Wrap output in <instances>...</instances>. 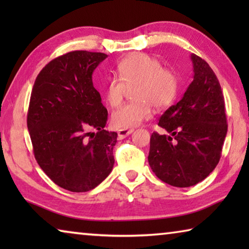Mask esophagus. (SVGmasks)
I'll use <instances>...</instances> for the list:
<instances>
[{"instance_id": "34e87169", "label": "esophagus", "mask_w": 249, "mask_h": 249, "mask_svg": "<svg viewBox=\"0 0 249 249\" xmlns=\"http://www.w3.org/2000/svg\"><path fill=\"white\" fill-rule=\"evenodd\" d=\"M132 133H133V129H120L119 132H117V135H119L120 140H123V138L127 137L128 135Z\"/></svg>"}]
</instances>
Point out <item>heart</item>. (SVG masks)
<instances>
[{
	"instance_id": "1",
	"label": "heart",
	"mask_w": 249,
	"mask_h": 249,
	"mask_svg": "<svg viewBox=\"0 0 249 249\" xmlns=\"http://www.w3.org/2000/svg\"><path fill=\"white\" fill-rule=\"evenodd\" d=\"M119 78L113 75L105 83L103 94L109 107L123 101L127 88L136 86L135 102L117 107L111 115V124L117 129L134 128L151 116L153 105L163 108L178 93L179 79L174 70L163 68L157 58L147 53H134L124 58L117 67Z\"/></svg>"
}]
</instances>
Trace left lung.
I'll use <instances>...</instances> for the list:
<instances>
[{"instance_id": "left-lung-1", "label": "left lung", "mask_w": 249, "mask_h": 249, "mask_svg": "<svg viewBox=\"0 0 249 249\" xmlns=\"http://www.w3.org/2000/svg\"><path fill=\"white\" fill-rule=\"evenodd\" d=\"M191 60L193 81L159 119L168 135L151 134L148 155L155 175L178 188L199 183L214 170L227 133L220 82L203 59L192 53Z\"/></svg>"}]
</instances>
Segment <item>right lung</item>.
I'll return each instance as SVG.
<instances>
[{
    "label": "right lung",
    "mask_w": 249,
    "mask_h": 249,
    "mask_svg": "<svg viewBox=\"0 0 249 249\" xmlns=\"http://www.w3.org/2000/svg\"><path fill=\"white\" fill-rule=\"evenodd\" d=\"M107 57L75 50L54 58L32 90L27 127L34 155L45 174L71 192L98 187L114 166L117 133L104 129L107 109L92 82V73Z\"/></svg>",
    "instance_id": "obj_1"
}]
</instances>
